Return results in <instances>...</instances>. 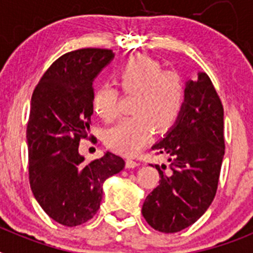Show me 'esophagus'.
<instances>
[{"mask_svg":"<svg viewBox=\"0 0 253 253\" xmlns=\"http://www.w3.org/2000/svg\"><path fill=\"white\" fill-rule=\"evenodd\" d=\"M140 163L138 162V161L133 160V158H128V160H126V167H128V169H134V167H138Z\"/></svg>","mask_w":253,"mask_h":253,"instance_id":"obj_1","label":"esophagus"}]
</instances>
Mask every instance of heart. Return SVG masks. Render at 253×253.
Here are the masks:
<instances>
[{"label":"heart","instance_id":"obj_1","mask_svg":"<svg viewBox=\"0 0 253 253\" xmlns=\"http://www.w3.org/2000/svg\"><path fill=\"white\" fill-rule=\"evenodd\" d=\"M116 82L125 95H134L133 116L125 118L106 133L107 146L131 154L139 151L156 130H169L176 124L186 101V84L175 71H165L158 60L146 55L128 59L116 71ZM93 109L106 122L119 115V91L102 84L95 91Z\"/></svg>","mask_w":253,"mask_h":253}]
</instances>
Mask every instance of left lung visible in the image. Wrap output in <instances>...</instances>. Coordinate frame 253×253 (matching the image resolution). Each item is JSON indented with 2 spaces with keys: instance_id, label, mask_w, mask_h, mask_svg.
<instances>
[{
  "instance_id": "1",
  "label": "left lung",
  "mask_w": 253,
  "mask_h": 253,
  "mask_svg": "<svg viewBox=\"0 0 253 253\" xmlns=\"http://www.w3.org/2000/svg\"><path fill=\"white\" fill-rule=\"evenodd\" d=\"M223 115L215 87L200 72L186 84V101L176 124L152 147L169 162L167 171L165 165H154L160 184L143 203V216L156 231H182L213 202L225 149Z\"/></svg>"
}]
</instances>
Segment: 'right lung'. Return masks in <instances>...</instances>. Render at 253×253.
Segmentation results:
<instances>
[{
  "label": "right lung",
  "mask_w": 253,
  "mask_h": 253,
  "mask_svg": "<svg viewBox=\"0 0 253 253\" xmlns=\"http://www.w3.org/2000/svg\"><path fill=\"white\" fill-rule=\"evenodd\" d=\"M113 57L110 49L68 51L46 69L31 97L26 128L31 191L44 211L66 227L93 218L104 181L125 166L111 152L90 162L78 153L81 139L90 137L93 78Z\"/></svg>",
  "instance_id": "right-lung-1"
}]
</instances>
